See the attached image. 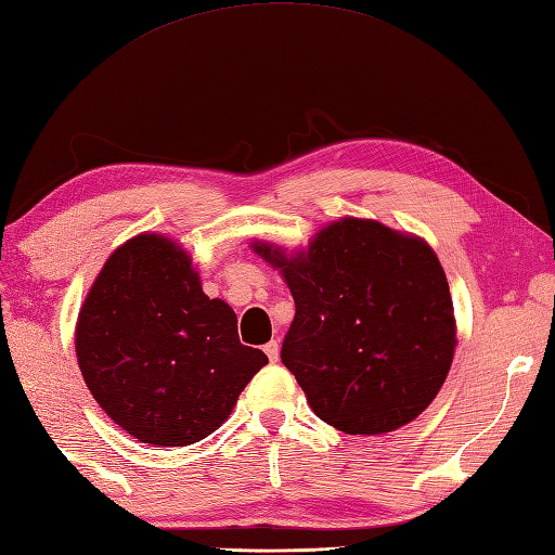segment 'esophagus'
<instances>
[{
    "mask_svg": "<svg viewBox=\"0 0 555 555\" xmlns=\"http://www.w3.org/2000/svg\"><path fill=\"white\" fill-rule=\"evenodd\" d=\"M263 351L268 353V359H270V363H278L280 361V341L278 339H270L266 347H263Z\"/></svg>",
    "mask_w": 555,
    "mask_h": 555,
    "instance_id": "esophagus-1",
    "label": "esophagus"
}]
</instances>
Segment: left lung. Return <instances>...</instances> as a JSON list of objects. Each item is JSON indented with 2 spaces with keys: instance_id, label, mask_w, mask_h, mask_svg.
Masks as SVG:
<instances>
[{
  "instance_id": "8db88e82",
  "label": "left lung",
  "mask_w": 555,
  "mask_h": 555,
  "mask_svg": "<svg viewBox=\"0 0 555 555\" xmlns=\"http://www.w3.org/2000/svg\"><path fill=\"white\" fill-rule=\"evenodd\" d=\"M251 249L280 270L297 313L282 363L313 413L347 435H385L435 401L455 349L449 282L425 240L341 218L306 251Z\"/></svg>"
}]
</instances>
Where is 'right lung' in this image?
Here are the masks:
<instances>
[{"label":"right lung","mask_w":555,"mask_h":555,"mask_svg":"<svg viewBox=\"0 0 555 555\" xmlns=\"http://www.w3.org/2000/svg\"><path fill=\"white\" fill-rule=\"evenodd\" d=\"M76 356L111 421L156 447L216 433L268 363L240 341L235 311L206 297L188 251L154 232L108 256L78 315Z\"/></svg>","instance_id":"right-lung-1"}]
</instances>
